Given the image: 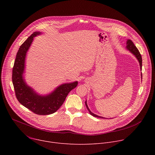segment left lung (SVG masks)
Segmentation results:
<instances>
[{"label":"left lung","instance_id":"left-lung-1","mask_svg":"<svg viewBox=\"0 0 155 155\" xmlns=\"http://www.w3.org/2000/svg\"><path fill=\"white\" fill-rule=\"evenodd\" d=\"M126 48H127V50H129L132 54H133L137 58V59H138V61H139V64H140V69H142V59L141 54H140V52L139 51L138 49L137 48V47L135 46L134 43L132 41V40H127V46H126ZM141 75H142V74ZM85 104H86V106L87 109L88 110V111L90 112V114L91 115H93V117H95L101 118H104L103 117L97 116V115L94 114L93 113H92V112L90 111V110L89 109V108H88L87 105L86 101L85 102Z\"/></svg>","mask_w":155,"mask_h":155}]
</instances>
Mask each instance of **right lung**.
I'll return each mask as SVG.
<instances>
[{
    "label": "right lung",
    "instance_id": "1",
    "mask_svg": "<svg viewBox=\"0 0 155 155\" xmlns=\"http://www.w3.org/2000/svg\"><path fill=\"white\" fill-rule=\"evenodd\" d=\"M40 32H35L20 46L15 58L12 71V82L16 97L23 106L33 113L40 115H50L61 107L69 92L77 87L78 82L63 84L46 96L36 94L28 86L23 77L26 53L31 46L33 38Z\"/></svg>",
    "mask_w": 155,
    "mask_h": 155
}]
</instances>
